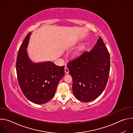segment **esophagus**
<instances>
[{
  "label": "esophagus",
  "mask_w": 133,
  "mask_h": 133,
  "mask_svg": "<svg viewBox=\"0 0 133 133\" xmlns=\"http://www.w3.org/2000/svg\"><path fill=\"white\" fill-rule=\"evenodd\" d=\"M64 69H65V72L66 74H68L69 73V70H68V69L67 67H65Z\"/></svg>",
  "instance_id": "esophagus-1"
}]
</instances>
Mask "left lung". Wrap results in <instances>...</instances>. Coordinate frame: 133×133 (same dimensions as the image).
I'll return each mask as SVG.
<instances>
[{"label":"left lung","instance_id":"obj_1","mask_svg":"<svg viewBox=\"0 0 133 133\" xmlns=\"http://www.w3.org/2000/svg\"><path fill=\"white\" fill-rule=\"evenodd\" d=\"M67 66L75 97L83 102L97 98L105 88L110 70L109 54L102 38L90 51H84Z\"/></svg>","mask_w":133,"mask_h":133}]
</instances>
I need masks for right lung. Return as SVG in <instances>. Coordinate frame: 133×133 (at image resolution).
<instances>
[{"label":"right lung","instance_id":"obj_1","mask_svg":"<svg viewBox=\"0 0 133 133\" xmlns=\"http://www.w3.org/2000/svg\"><path fill=\"white\" fill-rule=\"evenodd\" d=\"M25 37L16 61V71L19 85L26 97L36 104H43L54 97L60 80L65 75V66H58L51 62H31L26 48L29 37Z\"/></svg>","mask_w":133,"mask_h":133}]
</instances>
